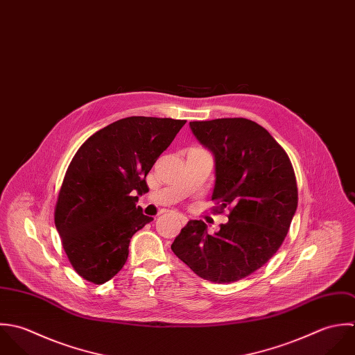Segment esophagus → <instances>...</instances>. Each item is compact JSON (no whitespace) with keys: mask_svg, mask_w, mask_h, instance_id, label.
I'll return each mask as SVG.
<instances>
[{"mask_svg":"<svg viewBox=\"0 0 355 355\" xmlns=\"http://www.w3.org/2000/svg\"><path fill=\"white\" fill-rule=\"evenodd\" d=\"M178 219H179V222H180L183 226H184V225H187V222H189V220H187V218H186V216H183V215H178Z\"/></svg>","mask_w":355,"mask_h":355,"instance_id":"esophagus-1","label":"esophagus"}]
</instances>
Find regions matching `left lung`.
Listing matches in <instances>:
<instances>
[{
	"instance_id": "8db88e82",
	"label": "left lung",
	"mask_w": 355,
	"mask_h": 355,
	"mask_svg": "<svg viewBox=\"0 0 355 355\" xmlns=\"http://www.w3.org/2000/svg\"><path fill=\"white\" fill-rule=\"evenodd\" d=\"M190 128L215 155V212L230 214L214 236L202 220H190L171 248L201 278L234 282L282 245L297 208L295 171L285 150L254 121H193Z\"/></svg>"
}]
</instances>
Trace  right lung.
I'll list each match as a JSON object with an SVG mask.
<instances>
[{
    "mask_svg": "<svg viewBox=\"0 0 355 355\" xmlns=\"http://www.w3.org/2000/svg\"><path fill=\"white\" fill-rule=\"evenodd\" d=\"M186 119L126 117L94 133L73 157L55 205V226L70 264L96 285L128 259L132 236L153 218L136 208L146 176Z\"/></svg>",
    "mask_w": 355,
    "mask_h": 355,
    "instance_id": "obj_1",
    "label": "right lung"
}]
</instances>
